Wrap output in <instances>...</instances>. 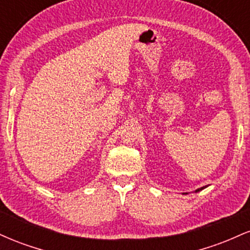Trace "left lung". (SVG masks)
Returning <instances> with one entry per match:
<instances>
[{"mask_svg": "<svg viewBox=\"0 0 250 250\" xmlns=\"http://www.w3.org/2000/svg\"><path fill=\"white\" fill-rule=\"evenodd\" d=\"M206 187H202V188H200V189H196V193H197V191H200V190H202V189H205Z\"/></svg>", "mask_w": 250, "mask_h": 250, "instance_id": "8db88e82", "label": "left lung"}]
</instances>
